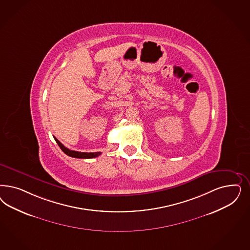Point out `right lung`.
I'll list each match as a JSON object with an SVG mask.
<instances>
[{"label":"right lung","mask_w":250,"mask_h":250,"mask_svg":"<svg viewBox=\"0 0 250 250\" xmlns=\"http://www.w3.org/2000/svg\"><path fill=\"white\" fill-rule=\"evenodd\" d=\"M54 137V136H53ZM57 144L60 146V148L62 150L63 153H66L67 155L71 156V157H74V158H82V159H89V158H94V157H97L98 155H100L101 153L100 152H96V153H81V152H77V151H72L68 148H66L64 145H62L57 138L54 137Z\"/></svg>","instance_id":"obj_1"}]
</instances>
